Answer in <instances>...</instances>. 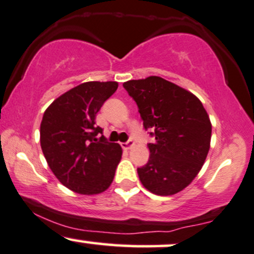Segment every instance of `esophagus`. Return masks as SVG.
I'll use <instances>...</instances> for the list:
<instances>
[{
	"mask_svg": "<svg viewBox=\"0 0 254 254\" xmlns=\"http://www.w3.org/2000/svg\"><path fill=\"white\" fill-rule=\"evenodd\" d=\"M133 145H134L133 140H128V141L124 142V144H122V147H124L125 150H129V148L133 147Z\"/></svg>",
	"mask_w": 254,
	"mask_h": 254,
	"instance_id": "obj_1",
	"label": "esophagus"
}]
</instances>
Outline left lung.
Wrapping results in <instances>:
<instances>
[{
	"instance_id": "1",
	"label": "left lung",
	"mask_w": 254,
	"mask_h": 254,
	"mask_svg": "<svg viewBox=\"0 0 254 254\" xmlns=\"http://www.w3.org/2000/svg\"><path fill=\"white\" fill-rule=\"evenodd\" d=\"M138 104L145 129L156 141L150 158L138 169L146 189L160 196L175 195L191 183L210 148L211 124L195 95L158 76L124 83Z\"/></svg>"
}]
</instances>
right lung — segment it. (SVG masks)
Masks as SVG:
<instances>
[{"label":"right lung","mask_w":254,"mask_h":254,"mask_svg":"<svg viewBox=\"0 0 254 254\" xmlns=\"http://www.w3.org/2000/svg\"><path fill=\"white\" fill-rule=\"evenodd\" d=\"M118 82H85L56 98L40 125L41 150L59 182L77 193L106 191L121 160L122 148L107 141L96 114Z\"/></svg>","instance_id":"obj_1"}]
</instances>
